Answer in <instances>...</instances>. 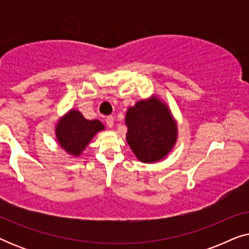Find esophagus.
<instances>
[{
    "mask_svg": "<svg viewBox=\"0 0 249 249\" xmlns=\"http://www.w3.org/2000/svg\"><path fill=\"white\" fill-rule=\"evenodd\" d=\"M105 122H107V125L108 128H112L113 127L114 119H113V117H107V119H105Z\"/></svg>",
    "mask_w": 249,
    "mask_h": 249,
    "instance_id": "34e87169",
    "label": "esophagus"
}]
</instances>
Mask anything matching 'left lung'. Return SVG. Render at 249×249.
<instances>
[{
	"label": "left lung",
	"instance_id": "obj_1",
	"mask_svg": "<svg viewBox=\"0 0 249 249\" xmlns=\"http://www.w3.org/2000/svg\"><path fill=\"white\" fill-rule=\"evenodd\" d=\"M127 142L142 162H156L171 151L177 128L168 108L159 100L141 101L125 115Z\"/></svg>",
	"mask_w": 249,
	"mask_h": 249
}]
</instances>
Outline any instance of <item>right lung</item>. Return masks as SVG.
Masks as SVG:
<instances>
[{
    "label": "right lung",
    "instance_id": "right-lung-1",
    "mask_svg": "<svg viewBox=\"0 0 249 249\" xmlns=\"http://www.w3.org/2000/svg\"><path fill=\"white\" fill-rule=\"evenodd\" d=\"M104 125L98 120H87L78 111H70L56 125V137L61 147L70 154L78 156L90 139Z\"/></svg>",
    "mask_w": 249,
    "mask_h": 249
}]
</instances>
